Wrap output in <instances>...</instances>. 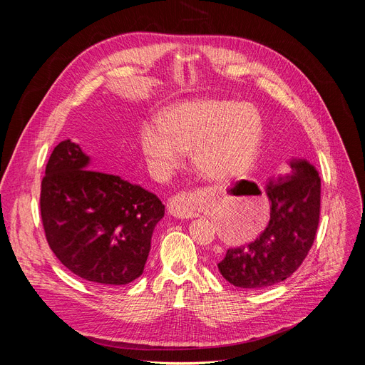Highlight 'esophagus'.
I'll list each match as a JSON object with an SVG mask.
<instances>
[{"mask_svg":"<svg viewBox=\"0 0 365 365\" xmlns=\"http://www.w3.org/2000/svg\"><path fill=\"white\" fill-rule=\"evenodd\" d=\"M167 210L171 216L179 217V219H190L197 216V213L194 212V207L190 205L189 198L185 195L173 197L167 204Z\"/></svg>","mask_w":365,"mask_h":365,"instance_id":"esophagus-1","label":"esophagus"}]
</instances>
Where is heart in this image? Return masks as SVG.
Here are the masks:
<instances>
[{
  "label": "heart",
  "mask_w": 365,
  "mask_h": 365,
  "mask_svg": "<svg viewBox=\"0 0 365 365\" xmlns=\"http://www.w3.org/2000/svg\"><path fill=\"white\" fill-rule=\"evenodd\" d=\"M263 140V121L247 103L201 99L167 110L158 123L140 128L143 155L160 175L182 165L185 152L202 176L212 180L238 178L253 167Z\"/></svg>",
  "instance_id": "obj_1"
}]
</instances>
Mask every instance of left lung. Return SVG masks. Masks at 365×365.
I'll use <instances>...</instances> for the list:
<instances>
[{
	"label": "left lung",
	"instance_id": "8db88e82",
	"mask_svg": "<svg viewBox=\"0 0 365 365\" xmlns=\"http://www.w3.org/2000/svg\"><path fill=\"white\" fill-rule=\"evenodd\" d=\"M290 173L266 185L271 219L250 244L229 248L219 260L222 277L235 287L256 290L289 278L302 264L319 222L321 179L306 160H292Z\"/></svg>",
	"mask_w": 365,
	"mask_h": 365
}]
</instances>
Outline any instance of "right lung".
<instances>
[{"mask_svg":"<svg viewBox=\"0 0 365 365\" xmlns=\"http://www.w3.org/2000/svg\"><path fill=\"white\" fill-rule=\"evenodd\" d=\"M78 143L54 148L41 182L47 242L71 272L101 285H125L143 274L161 200L117 175L93 170Z\"/></svg>","mask_w":365,"mask_h":365,"instance_id":"obj_1","label":"right lung"}]
</instances>
